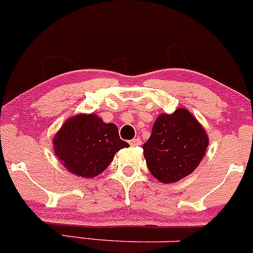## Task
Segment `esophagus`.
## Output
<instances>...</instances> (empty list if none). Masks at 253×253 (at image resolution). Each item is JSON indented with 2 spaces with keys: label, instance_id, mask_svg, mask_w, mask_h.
Segmentation results:
<instances>
[{
  "label": "esophagus",
  "instance_id": "1",
  "mask_svg": "<svg viewBox=\"0 0 253 253\" xmlns=\"http://www.w3.org/2000/svg\"><path fill=\"white\" fill-rule=\"evenodd\" d=\"M141 143H142V141H141L140 137H136V138H134V140L130 141V145H131L132 147H137V146H141Z\"/></svg>",
  "mask_w": 253,
  "mask_h": 253
}]
</instances>
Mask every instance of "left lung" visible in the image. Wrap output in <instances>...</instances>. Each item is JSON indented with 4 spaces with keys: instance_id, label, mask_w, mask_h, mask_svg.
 Returning <instances> with one entry per match:
<instances>
[{
    "instance_id": "left-lung-1",
    "label": "left lung",
    "mask_w": 253,
    "mask_h": 253,
    "mask_svg": "<svg viewBox=\"0 0 253 253\" xmlns=\"http://www.w3.org/2000/svg\"><path fill=\"white\" fill-rule=\"evenodd\" d=\"M208 146L205 127L188 110L177 108L158 116L142 148L149 172L162 183H173L197 169Z\"/></svg>"
}]
</instances>
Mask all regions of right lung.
<instances>
[{
    "mask_svg": "<svg viewBox=\"0 0 253 253\" xmlns=\"http://www.w3.org/2000/svg\"><path fill=\"white\" fill-rule=\"evenodd\" d=\"M53 145L66 170L84 178L100 175L119 149L129 147L119 138L116 124L105 123L94 113L70 117L54 135Z\"/></svg>",
    "mask_w": 253,
    "mask_h": 253,
    "instance_id": "obj_1",
    "label": "right lung"
}]
</instances>
